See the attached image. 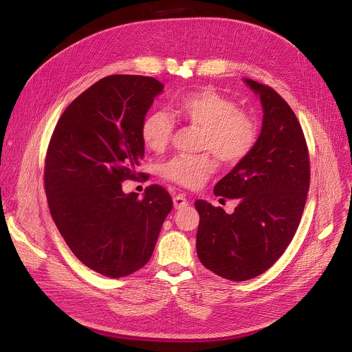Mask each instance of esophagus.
Instances as JSON below:
<instances>
[{
    "instance_id": "esophagus-1",
    "label": "esophagus",
    "mask_w": 352,
    "mask_h": 352,
    "mask_svg": "<svg viewBox=\"0 0 352 352\" xmlns=\"http://www.w3.org/2000/svg\"><path fill=\"white\" fill-rule=\"evenodd\" d=\"M173 202H174V208L175 209H184V208H186L189 205V200L185 196H182V195L174 196Z\"/></svg>"
}]
</instances>
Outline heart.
I'll use <instances>...</instances> for the list:
<instances>
[{
	"instance_id": "1",
	"label": "heart",
	"mask_w": 352,
	"mask_h": 352,
	"mask_svg": "<svg viewBox=\"0 0 352 352\" xmlns=\"http://www.w3.org/2000/svg\"><path fill=\"white\" fill-rule=\"evenodd\" d=\"M170 115L202 131L200 148L212 151L227 166L243 162L259 139V126L254 117L238 110L232 98L212 87L179 96L171 104ZM170 118L166 111L153 110L143 118L140 139L150 152L162 153L167 148L174 133V120ZM214 171L216 162L208 152L173 157L160 168L164 179L190 189L202 186Z\"/></svg>"
}]
</instances>
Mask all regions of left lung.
<instances>
[{
    "instance_id": "obj_1",
    "label": "left lung",
    "mask_w": 352,
    "mask_h": 352,
    "mask_svg": "<svg viewBox=\"0 0 352 352\" xmlns=\"http://www.w3.org/2000/svg\"><path fill=\"white\" fill-rule=\"evenodd\" d=\"M246 85L261 97L263 124L255 148L214 186V195L238 199L232 214L196 200L199 261L231 281L272 267L292 241L309 190L311 166L300 124L270 86Z\"/></svg>"
}]
</instances>
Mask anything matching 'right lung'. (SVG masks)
<instances>
[{
    "label": "right lung",
    "mask_w": 352,
    "mask_h": 352,
    "mask_svg": "<svg viewBox=\"0 0 352 352\" xmlns=\"http://www.w3.org/2000/svg\"><path fill=\"white\" fill-rule=\"evenodd\" d=\"M150 76L110 75L65 109L50 139L44 188L52 217L89 269L120 278L143 267L155 250L173 199L150 185L143 199L122 192L144 156L140 124L162 93Z\"/></svg>",
    "instance_id": "add662e5"
}]
</instances>
